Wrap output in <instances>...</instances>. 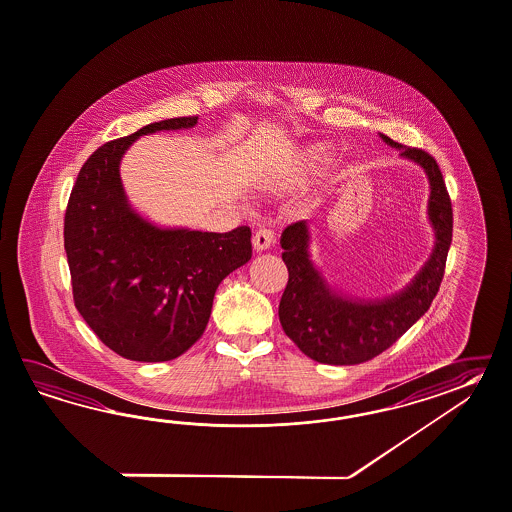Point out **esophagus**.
Returning <instances> with one entry per match:
<instances>
[{"instance_id": "34e87169", "label": "esophagus", "mask_w": 512, "mask_h": 512, "mask_svg": "<svg viewBox=\"0 0 512 512\" xmlns=\"http://www.w3.org/2000/svg\"><path fill=\"white\" fill-rule=\"evenodd\" d=\"M273 243H275V232L267 230V228H262L260 232H256L252 237V245H254V250H258V252L271 249Z\"/></svg>"}]
</instances>
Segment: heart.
I'll use <instances>...</instances> for the list:
<instances>
[{
    "label": "heart",
    "instance_id": "obj_1",
    "mask_svg": "<svg viewBox=\"0 0 512 512\" xmlns=\"http://www.w3.org/2000/svg\"><path fill=\"white\" fill-rule=\"evenodd\" d=\"M323 152H325V150H323V148H319V146H315V148H312V150H308V152H306V156H304V163H302L301 167H297L295 172L289 176V184H295V182H299L302 176L306 174V171H308V169L314 165L315 161H317V159L323 158Z\"/></svg>",
    "mask_w": 512,
    "mask_h": 512
}]
</instances>
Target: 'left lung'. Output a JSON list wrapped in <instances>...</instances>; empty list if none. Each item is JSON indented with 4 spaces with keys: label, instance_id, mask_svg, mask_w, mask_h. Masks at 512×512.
<instances>
[{
    "label": "left lung",
    "instance_id": "1",
    "mask_svg": "<svg viewBox=\"0 0 512 512\" xmlns=\"http://www.w3.org/2000/svg\"><path fill=\"white\" fill-rule=\"evenodd\" d=\"M380 139L427 174L431 187L427 215L434 232L433 252L407 288L382 299H356L332 288L315 267L310 256L312 236L308 223L288 226L280 237L289 278L278 317L289 340L321 364L353 366L386 351L429 310L444 278L453 236V210L440 167L420 148L399 145L382 133Z\"/></svg>",
    "mask_w": 512,
    "mask_h": 512
}]
</instances>
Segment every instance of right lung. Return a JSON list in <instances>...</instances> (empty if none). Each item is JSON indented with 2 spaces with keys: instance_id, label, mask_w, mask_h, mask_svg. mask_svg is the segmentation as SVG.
Masks as SVG:
<instances>
[{
  "instance_id": "obj_1",
  "label": "right lung",
  "mask_w": 512,
  "mask_h": 512,
  "mask_svg": "<svg viewBox=\"0 0 512 512\" xmlns=\"http://www.w3.org/2000/svg\"><path fill=\"white\" fill-rule=\"evenodd\" d=\"M198 117L152 122L85 161L65 213V250L81 317L115 353L167 362L204 334L219 284L252 256L249 226L163 228L133 210L120 161L143 135L187 130Z\"/></svg>"
}]
</instances>
